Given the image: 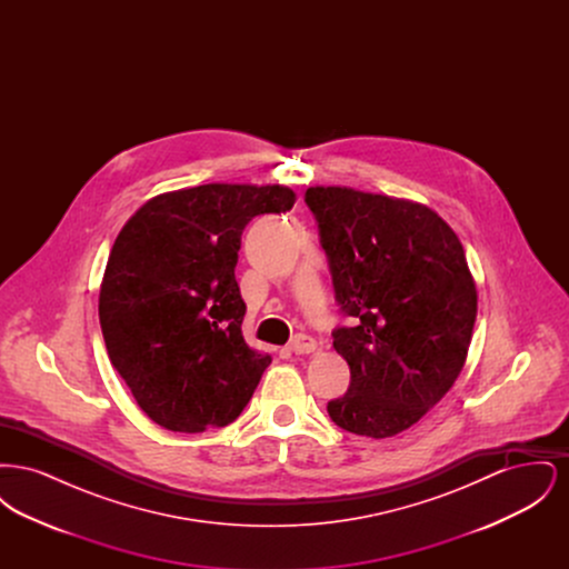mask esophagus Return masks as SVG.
<instances>
[{
  "mask_svg": "<svg viewBox=\"0 0 569 569\" xmlns=\"http://www.w3.org/2000/svg\"><path fill=\"white\" fill-rule=\"evenodd\" d=\"M318 350V343L313 337L309 335H297L292 341H290V352L295 353H311Z\"/></svg>",
  "mask_w": 569,
  "mask_h": 569,
  "instance_id": "1",
  "label": "esophagus"
}]
</instances>
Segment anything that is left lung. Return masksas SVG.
<instances>
[{"mask_svg": "<svg viewBox=\"0 0 569 569\" xmlns=\"http://www.w3.org/2000/svg\"><path fill=\"white\" fill-rule=\"evenodd\" d=\"M305 200L337 302L353 318L332 332L352 378L328 416L350 433L399 435L446 397L467 360L478 290L465 249L413 200L339 186L309 188Z\"/></svg>", "mask_w": 569, "mask_h": 569, "instance_id": "left-lung-1", "label": "left lung"}]
</instances>
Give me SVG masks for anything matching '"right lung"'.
Returning <instances> with one entry per match:
<instances>
[{"label": "right lung", "instance_id": "obj_1", "mask_svg": "<svg viewBox=\"0 0 569 569\" xmlns=\"http://www.w3.org/2000/svg\"><path fill=\"white\" fill-rule=\"evenodd\" d=\"M295 202L286 186L207 183L147 200L117 234L100 326L112 367L163 429L226 427L249 403L272 358L244 343L241 234Z\"/></svg>", "mask_w": 569, "mask_h": 569}]
</instances>
